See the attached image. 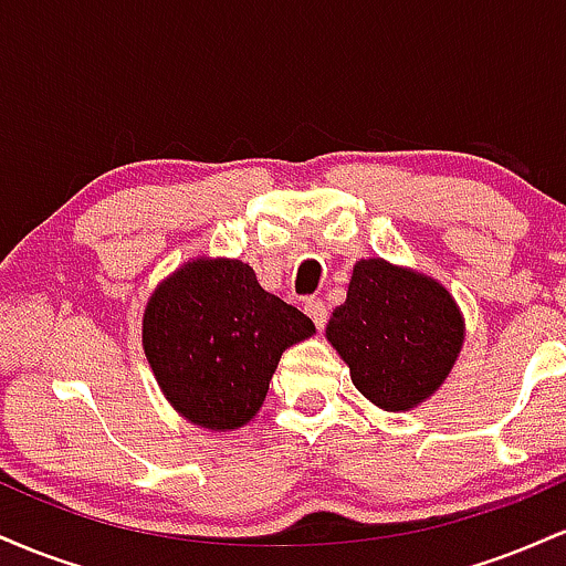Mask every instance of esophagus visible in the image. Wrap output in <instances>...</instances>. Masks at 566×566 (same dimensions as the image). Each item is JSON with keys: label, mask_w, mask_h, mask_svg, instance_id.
I'll return each instance as SVG.
<instances>
[{"label": "esophagus", "mask_w": 566, "mask_h": 566, "mask_svg": "<svg viewBox=\"0 0 566 566\" xmlns=\"http://www.w3.org/2000/svg\"><path fill=\"white\" fill-rule=\"evenodd\" d=\"M305 314L311 316V322L316 324V327H324V324H327V316H329V311H327V305H324L319 297H308V301H305Z\"/></svg>", "instance_id": "34e87169"}]
</instances>
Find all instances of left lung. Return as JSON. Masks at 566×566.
Wrapping results in <instances>:
<instances>
[{
  "label": "left lung",
  "instance_id": "obj_1",
  "mask_svg": "<svg viewBox=\"0 0 566 566\" xmlns=\"http://www.w3.org/2000/svg\"><path fill=\"white\" fill-rule=\"evenodd\" d=\"M327 337L350 367L354 386L378 407L401 412L450 375L463 346V319L439 282L373 258L356 263Z\"/></svg>",
  "mask_w": 566,
  "mask_h": 566
}]
</instances>
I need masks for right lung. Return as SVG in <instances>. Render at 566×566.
<instances>
[{"label":"right lung","instance_id":"obj_1","mask_svg":"<svg viewBox=\"0 0 566 566\" xmlns=\"http://www.w3.org/2000/svg\"><path fill=\"white\" fill-rule=\"evenodd\" d=\"M308 335L314 322L239 261L184 265L143 316V348L161 391L184 418L216 431L261 409L282 350Z\"/></svg>","mask_w":566,"mask_h":566}]
</instances>
